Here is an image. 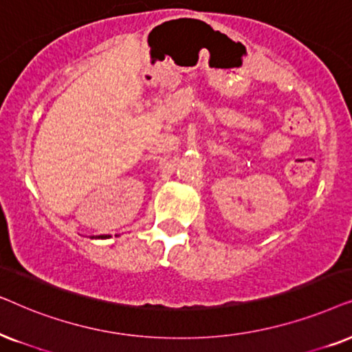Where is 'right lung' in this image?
<instances>
[{
    "mask_svg": "<svg viewBox=\"0 0 352 352\" xmlns=\"http://www.w3.org/2000/svg\"><path fill=\"white\" fill-rule=\"evenodd\" d=\"M100 238H107V236H100Z\"/></svg>",
    "mask_w": 352,
    "mask_h": 352,
    "instance_id": "add662e5",
    "label": "right lung"
}]
</instances>
